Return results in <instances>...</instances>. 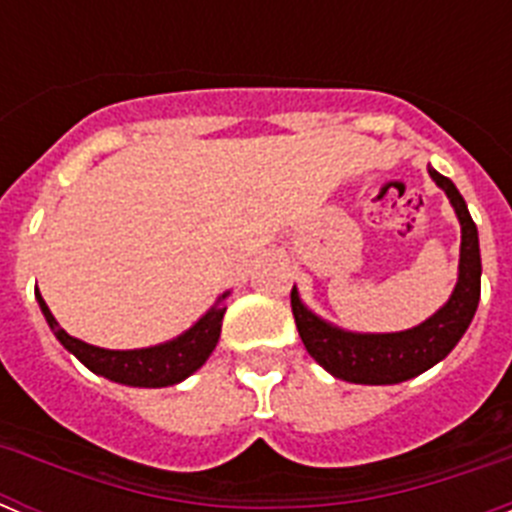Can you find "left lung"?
<instances>
[{
  "mask_svg": "<svg viewBox=\"0 0 512 512\" xmlns=\"http://www.w3.org/2000/svg\"><path fill=\"white\" fill-rule=\"evenodd\" d=\"M428 174L443 192L449 194L461 223L459 282H456L451 300L433 318L420 323L418 328L402 330V333H382V336L346 333V330L333 328L307 312L297 297V289L292 287V315H295L307 354L343 382L397 384L418 377L425 369L438 364L443 356H449V351L459 343L477 312L479 277H482L477 225H474L467 202L454 187V182L433 169H428Z\"/></svg>",
  "mask_w": 512,
  "mask_h": 512,
  "instance_id": "obj_1",
  "label": "left lung"
}]
</instances>
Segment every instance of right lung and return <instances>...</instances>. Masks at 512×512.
I'll list each match as a JSON object with an SVG mask.
<instances>
[{
  "label": "right lung",
  "mask_w": 512,
  "mask_h": 512,
  "mask_svg": "<svg viewBox=\"0 0 512 512\" xmlns=\"http://www.w3.org/2000/svg\"><path fill=\"white\" fill-rule=\"evenodd\" d=\"M223 300L225 295L217 300V305L207 312L200 323H194L176 341L164 343V346L140 348V351H107V348L89 346L79 338H71L56 323L45 300L38 295L40 310H43L45 320H48L58 341L94 374H102L112 382L130 384V387H169V384L182 382L189 374L197 372L207 361V356L212 354V348L217 346V338H220V325H223V315L228 310Z\"/></svg>",
  "instance_id": "obj_1"
}]
</instances>
